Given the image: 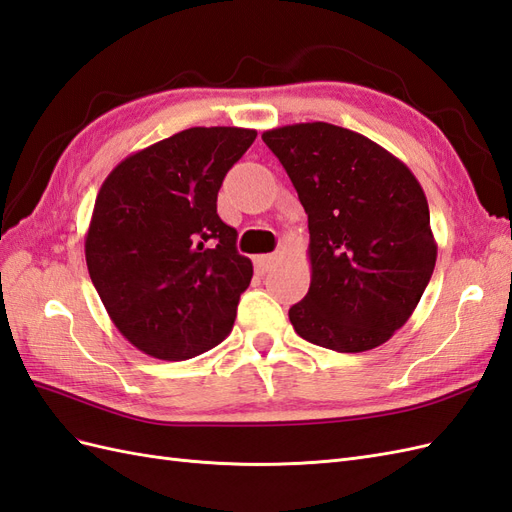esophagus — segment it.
I'll use <instances>...</instances> for the list:
<instances>
[{
	"label": "esophagus",
	"mask_w": 512,
	"mask_h": 512,
	"mask_svg": "<svg viewBox=\"0 0 512 512\" xmlns=\"http://www.w3.org/2000/svg\"><path fill=\"white\" fill-rule=\"evenodd\" d=\"M274 261H277V255H257L255 257V268H257V272H268Z\"/></svg>",
	"instance_id": "obj_1"
}]
</instances>
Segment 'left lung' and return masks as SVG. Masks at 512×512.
<instances>
[{
    "mask_svg": "<svg viewBox=\"0 0 512 512\" xmlns=\"http://www.w3.org/2000/svg\"><path fill=\"white\" fill-rule=\"evenodd\" d=\"M309 218L311 285L294 331L337 352L385 344L432 277L437 242L426 194L404 162L357 131L296 123L261 134Z\"/></svg>",
    "mask_w": 512,
    "mask_h": 512,
    "instance_id": "obj_1",
    "label": "left lung"
}]
</instances>
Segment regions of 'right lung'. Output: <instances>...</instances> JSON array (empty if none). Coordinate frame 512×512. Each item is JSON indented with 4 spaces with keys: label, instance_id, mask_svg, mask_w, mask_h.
Returning <instances> with one entry per match:
<instances>
[{
    "label": "right lung",
    "instance_id": "1",
    "mask_svg": "<svg viewBox=\"0 0 512 512\" xmlns=\"http://www.w3.org/2000/svg\"><path fill=\"white\" fill-rule=\"evenodd\" d=\"M255 138L244 127L183 129L101 183L86 266L110 320L144 355L186 361L231 333L253 264L216 199Z\"/></svg>",
    "mask_w": 512,
    "mask_h": 512
}]
</instances>
